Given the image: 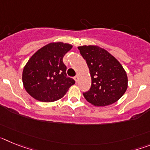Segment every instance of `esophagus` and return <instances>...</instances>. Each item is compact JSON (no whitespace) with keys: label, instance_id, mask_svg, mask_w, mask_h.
<instances>
[{"label":"esophagus","instance_id":"obj_1","mask_svg":"<svg viewBox=\"0 0 150 150\" xmlns=\"http://www.w3.org/2000/svg\"><path fill=\"white\" fill-rule=\"evenodd\" d=\"M74 79H75V81H76V83H77L78 82V79H79V75H76L75 77H74Z\"/></svg>","mask_w":150,"mask_h":150}]
</instances>
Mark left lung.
Listing matches in <instances>:
<instances>
[{
    "instance_id": "8db88e82",
    "label": "left lung",
    "mask_w": 150,
    "mask_h": 150,
    "mask_svg": "<svg viewBox=\"0 0 150 150\" xmlns=\"http://www.w3.org/2000/svg\"><path fill=\"white\" fill-rule=\"evenodd\" d=\"M86 60L91 77L90 89L83 93L87 101L97 107L117 101L128 88V76L119 61L98 46L78 47Z\"/></svg>"
}]
</instances>
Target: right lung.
<instances>
[{"label":"right lung","mask_w":150,"mask_h":150,"mask_svg":"<svg viewBox=\"0 0 150 150\" xmlns=\"http://www.w3.org/2000/svg\"><path fill=\"white\" fill-rule=\"evenodd\" d=\"M72 45L62 42L46 45L30 57L22 72V82L26 91L36 100L52 102L65 95L75 83L66 74L63 57Z\"/></svg>","instance_id":"add662e5"}]
</instances>
